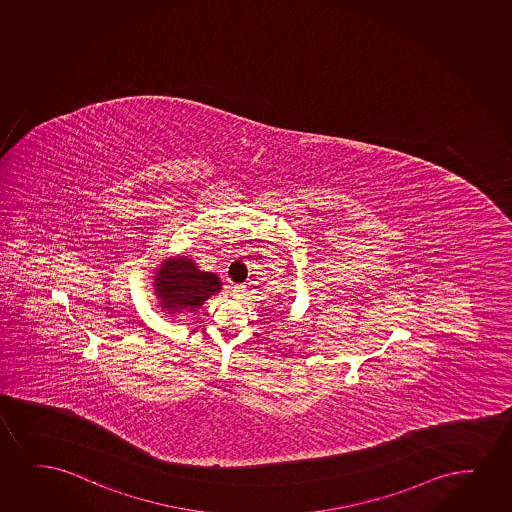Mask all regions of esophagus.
I'll use <instances>...</instances> for the list:
<instances>
[{"mask_svg": "<svg viewBox=\"0 0 512 512\" xmlns=\"http://www.w3.org/2000/svg\"><path fill=\"white\" fill-rule=\"evenodd\" d=\"M247 289L246 285H233L232 287V296L235 299L246 298Z\"/></svg>", "mask_w": 512, "mask_h": 512, "instance_id": "obj_1", "label": "esophagus"}]
</instances>
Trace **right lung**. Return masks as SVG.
<instances>
[{"label": "right lung", "mask_w": 512, "mask_h": 512, "mask_svg": "<svg viewBox=\"0 0 512 512\" xmlns=\"http://www.w3.org/2000/svg\"><path fill=\"white\" fill-rule=\"evenodd\" d=\"M154 289L162 310L173 315L201 308L204 301L220 292L221 282L216 273L201 272L192 259L178 256L162 263L154 277Z\"/></svg>", "instance_id": "right-lung-1"}]
</instances>
